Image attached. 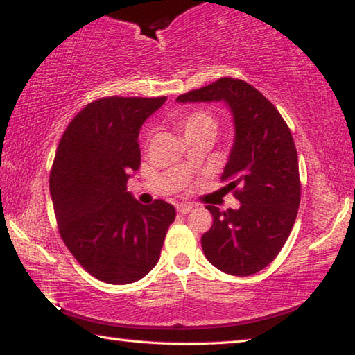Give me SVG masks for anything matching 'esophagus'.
I'll return each instance as SVG.
<instances>
[{
    "instance_id": "esophagus-1",
    "label": "esophagus",
    "mask_w": 355,
    "mask_h": 355,
    "mask_svg": "<svg viewBox=\"0 0 355 355\" xmlns=\"http://www.w3.org/2000/svg\"><path fill=\"white\" fill-rule=\"evenodd\" d=\"M192 208H194V205H191V203H178L177 211L182 213V214H186V213H189Z\"/></svg>"
}]
</instances>
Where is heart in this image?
Wrapping results in <instances>:
<instances>
[{
    "label": "heart",
    "mask_w": 355,
    "mask_h": 355,
    "mask_svg": "<svg viewBox=\"0 0 355 355\" xmlns=\"http://www.w3.org/2000/svg\"><path fill=\"white\" fill-rule=\"evenodd\" d=\"M173 120L183 130L188 139L199 135L213 136L216 128H218V120H216L214 114L208 110H202V107H194V110L180 112L173 117Z\"/></svg>",
    "instance_id": "b5f03b06"
}]
</instances>
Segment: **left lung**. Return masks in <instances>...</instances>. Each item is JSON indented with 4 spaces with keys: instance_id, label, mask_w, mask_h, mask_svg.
<instances>
[{
    "instance_id": "left-lung-1",
    "label": "left lung",
    "mask_w": 355,
    "mask_h": 355,
    "mask_svg": "<svg viewBox=\"0 0 355 355\" xmlns=\"http://www.w3.org/2000/svg\"><path fill=\"white\" fill-rule=\"evenodd\" d=\"M214 100H224L235 117V146L220 180L241 207L207 205L213 225L202 249L222 272L244 277L266 268L290 236L300 203L297 152L277 107L243 80L224 76L177 98Z\"/></svg>"
}]
</instances>
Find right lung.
<instances>
[{
    "mask_svg": "<svg viewBox=\"0 0 355 355\" xmlns=\"http://www.w3.org/2000/svg\"><path fill=\"white\" fill-rule=\"evenodd\" d=\"M166 97H103L71 119L50 172L53 208L64 244L95 279L127 285L159 260L175 208L142 205L127 191L141 166V125Z\"/></svg>",
    "mask_w": 355,
    "mask_h": 355,
    "instance_id": "add662e5",
    "label": "right lung"
}]
</instances>
